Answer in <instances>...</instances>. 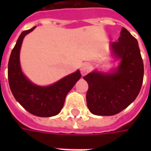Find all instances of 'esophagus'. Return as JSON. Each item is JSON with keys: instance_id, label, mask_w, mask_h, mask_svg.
<instances>
[{"instance_id": "esophagus-1", "label": "esophagus", "mask_w": 151, "mask_h": 151, "mask_svg": "<svg viewBox=\"0 0 151 151\" xmlns=\"http://www.w3.org/2000/svg\"><path fill=\"white\" fill-rule=\"evenodd\" d=\"M91 66L88 63H85L83 64L81 67V73H82V76H85L86 73H88L90 71H91Z\"/></svg>"}]
</instances>
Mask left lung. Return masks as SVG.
<instances>
[{
	"mask_svg": "<svg viewBox=\"0 0 151 151\" xmlns=\"http://www.w3.org/2000/svg\"><path fill=\"white\" fill-rule=\"evenodd\" d=\"M111 47L120 60L117 69L109 73L93 71L83 77L89 86L87 107L97 116H113L123 111L135 100L142 85L144 65L136 39L123 27Z\"/></svg>",
	"mask_w": 151,
	"mask_h": 151,
	"instance_id": "8db88e82",
	"label": "left lung"
}]
</instances>
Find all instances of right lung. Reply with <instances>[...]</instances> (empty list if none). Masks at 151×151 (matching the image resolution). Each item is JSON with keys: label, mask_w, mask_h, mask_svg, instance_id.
<instances>
[{"label": "right lung", "mask_w": 151, "mask_h": 151, "mask_svg": "<svg viewBox=\"0 0 151 151\" xmlns=\"http://www.w3.org/2000/svg\"><path fill=\"white\" fill-rule=\"evenodd\" d=\"M35 28L22 31L12 50L8 64L9 85L15 99L30 113L40 117L53 116L61 111L66 95L82 75L77 70L48 86H40L29 81L22 72L19 54L23 38Z\"/></svg>", "instance_id": "add662e5"}]
</instances>
